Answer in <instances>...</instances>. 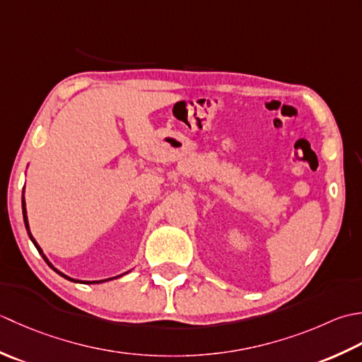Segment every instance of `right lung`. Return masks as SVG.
Instances as JSON below:
<instances>
[{
	"mask_svg": "<svg viewBox=\"0 0 362 362\" xmlns=\"http://www.w3.org/2000/svg\"><path fill=\"white\" fill-rule=\"evenodd\" d=\"M21 209H23V220H25V226H26V231H28V235H29V239H31L33 240V243H34V245H35V248L37 250H39V253L42 255V257H43V259H45V262L49 265V267L51 269H53L54 272H56V274H59V275H61V276H64V278H67V279H70V281H75V283H86V284H95V283H103V281H79V279H73V278H70V276H67V275H64L62 274V272H59L57 269H54L53 267V264H51L48 259H47V256L45 255H43V252H42V248L39 247V243H37L35 242V239L33 238V234H31V231H29V223H28V216H26V203H25V197L23 198H21ZM122 276V275H120ZM117 278H119V276H117ZM107 279H112V278H107ZM107 279H105V281H107Z\"/></svg>",
	"mask_w": 362,
	"mask_h": 362,
	"instance_id": "add662e5",
	"label": "right lung"
}]
</instances>
